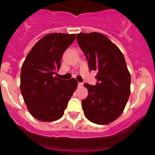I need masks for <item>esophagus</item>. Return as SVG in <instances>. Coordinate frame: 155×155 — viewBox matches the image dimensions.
<instances>
[{"instance_id":"34e87169","label":"esophagus","mask_w":155,"mask_h":155,"mask_svg":"<svg viewBox=\"0 0 155 155\" xmlns=\"http://www.w3.org/2000/svg\"><path fill=\"white\" fill-rule=\"evenodd\" d=\"M78 87H81L83 86V83H81V82H78Z\"/></svg>"}]
</instances>
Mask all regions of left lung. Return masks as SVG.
<instances>
[{"label":"left lung","instance_id":"1","mask_svg":"<svg viewBox=\"0 0 155 155\" xmlns=\"http://www.w3.org/2000/svg\"><path fill=\"white\" fill-rule=\"evenodd\" d=\"M76 39L89 70L97 71L96 84H84L88 90L81 102L84 116L94 124H110L122 114L130 94V74L124 54L98 32L79 33Z\"/></svg>","mask_w":155,"mask_h":155}]
</instances>
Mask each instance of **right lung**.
<instances>
[{"label": "right lung", "mask_w": 155, "mask_h": 155, "mask_svg": "<svg viewBox=\"0 0 155 155\" xmlns=\"http://www.w3.org/2000/svg\"><path fill=\"white\" fill-rule=\"evenodd\" d=\"M75 37V34H48L35 43L23 63L20 89L30 114L39 121L61 118L76 90L74 78L63 80L56 73Z\"/></svg>", "instance_id": "obj_1"}]
</instances>
